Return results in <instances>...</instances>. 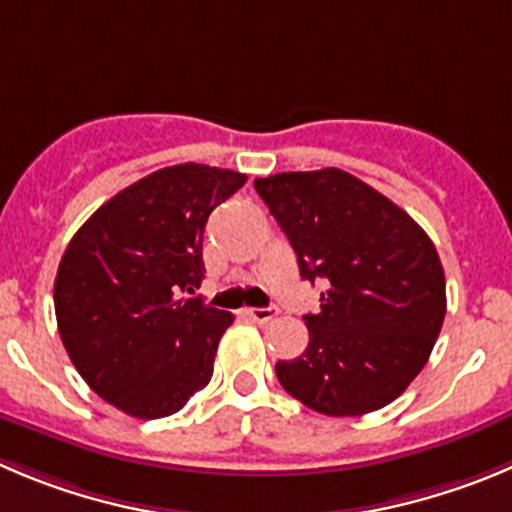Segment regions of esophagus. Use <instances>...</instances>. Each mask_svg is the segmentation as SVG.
Wrapping results in <instances>:
<instances>
[{"label":"esophagus","instance_id":"1","mask_svg":"<svg viewBox=\"0 0 512 512\" xmlns=\"http://www.w3.org/2000/svg\"><path fill=\"white\" fill-rule=\"evenodd\" d=\"M242 313H245L250 321L267 323V321H272L275 315H278V308H272V305L270 308H247V310H242Z\"/></svg>","mask_w":512,"mask_h":512}]
</instances>
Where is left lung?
<instances>
[{"instance_id":"obj_1","label":"left lung","mask_w":512,"mask_h":512,"mask_svg":"<svg viewBox=\"0 0 512 512\" xmlns=\"http://www.w3.org/2000/svg\"><path fill=\"white\" fill-rule=\"evenodd\" d=\"M255 189L298 255L326 283L305 315L303 356L278 361L283 389L328 417L386 407L424 369L447 313L444 270L422 227L341 169L288 171Z\"/></svg>"}]
</instances>
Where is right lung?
Instances as JSON below:
<instances>
[{"label": "right lung", "instance_id": "right-lung-1", "mask_svg": "<svg viewBox=\"0 0 512 512\" xmlns=\"http://www.w3.org/2000/svg\"><path fill=\"white\" fill-rule=\"evenodd\" d=\"M245 181L217 166H166L118 191L70 240L57 331L85 384L121 412L169 417L212 379L234 318L184 293L204 278L209 214Z\"/></svg>", "mask_w": 512, "mask_h": 512}]
</instances>
